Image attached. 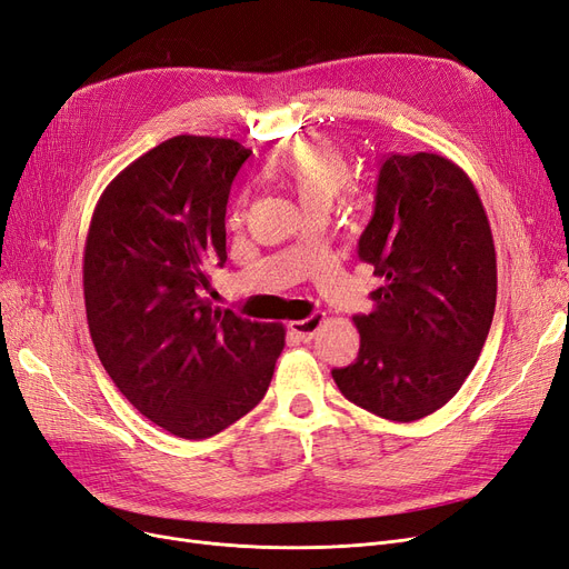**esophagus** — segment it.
Segmentation results:
<instances>
[{"mask_svg": "<svg viewBox=\"0 0 569 569\" xmlns=\"http://www.w3.org/2000/svg\"><path fill=\"white\" fill-rule=\"evenodd\" d=\"M321 326H323V317L321 313H313V317H307L302 321H292L288 328L300 342H309V340H313V335L319 332Z\"/></svg>", "mask_w": 569, "mask_h": 569, "instance_id": "1", "label": "esophagus"}]
</instances>
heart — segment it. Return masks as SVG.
Wrapping results in <instances>:
<instances>
[{"mask_svg":"<svg viewBox=\"0 0 569 569\" xmlns=\"http://www.w3.org/2000/svg\"><path fill=\"white\" fill-rule=\"evenodd\" d=\"M273 173L307 210H328L335 194L351 178V161L342 147L326 136H298L281 147Z\"/></svg>","mask_w":569,"mask_h":569,"instance_id":"obj_1","label":"heart"}]
</instances>
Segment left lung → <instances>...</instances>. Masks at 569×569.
Segmentation results:
<instances>
[{"label":"left lung","mask_w":569,"mask_h":569,"mask_svg":"<svg viewBox=\"0 0 569 569\" xmlns=\"http://www.w3.org/2000/svg\"><path fill=\"white\" fill-rule=\"evenodd\" d=\"M359 258L385 286L353 317L361 349L332 380L359 408L415 422L461 389L495 317V241L471 178L431 152L385 157Z\"/></svg>","instance_id":"left-lung-1"}]
</instances>
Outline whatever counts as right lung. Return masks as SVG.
Returning a JSON list of instances; mask_svg holds the SVG:
<instances>
[{
  "label": "right lung",
  "instance_id": "right-lung-1",
  "mask_svg": "<svg viewBox=\"0 0 569 569\" xmlns=\"http://www.w3.org/2000/svg\"><path fill=\"white\" fill-rule=\"evenodd\" d=\"M250 150L231 138L176 136L104 187L83 246V302L102 368L163 431L201 440L256 408L286 345L203 298L224 264L231 182Z\"/></svg>",
  "mask_w": 569,
  "mask_h": 569
}]
</instances>
